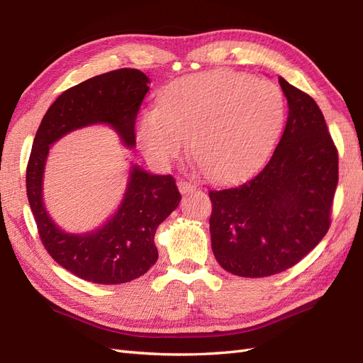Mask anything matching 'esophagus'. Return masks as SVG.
Instances as JSON below:
<instances>
[{
	"instance_id": "esophagus-1",
	"label": "esophagus",
	"mask_w": 363,
	"mask_h": 363,
	"mask_svg": "<svg viewBox=\"0 0 363 363\" xmlns=\"http://www.w3.org/2000/svg\"><path fill=\"white\" fill-rule=\"evenodd\" d=\"M179 189L182 194H189V192H194L196 189V186L191 182H186V180H179Z\"/></svg>"
}]
</instances>
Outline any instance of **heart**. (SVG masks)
Returning a JSON list of instances; mask_svg holds the SVG:
<instances>
[{
    "instance_id": "obj_1",
    "label": "heart",
    "mask_w": 363,
    "mask_h": 363,
    "mask_svg": "<svg viewBox=\"0 0 363 363\" xmlns=\"http://www.w3.org/2000/svg\"><path fill=\"white\" fill-rule=\"evenodd\" d=\"M284 121L277 84L233 71L184 77L142 113L138 135L160 163L180 156L192 136V156L212 179H235L263 162Z\"/></svg>"
}]
</instances>
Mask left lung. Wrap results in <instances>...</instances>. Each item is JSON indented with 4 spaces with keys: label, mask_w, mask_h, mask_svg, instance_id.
I'll return each instance as SVG.
<instances>
[{
    "label": "left lung",
    "mask_w": 363,
    "mask_h": 363,
    "mask_svg": "<svg viewBox=\"0 0 363 363\" xmlns=\"http://www.w3.org/2000/svg\"><path fill=\"white\" fill-rule=\"evenodd\" d=\"M289 104L269 162L255 177L208 191L213 255L240 277H268L296 265L330 227L337 150L313 98L279 79Z\"/></svg>",
    "instance_id": "left-lung-1"
}]
</instances>
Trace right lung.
<instances>
[{
  "instance_id": "obj_1",
  "label": "right lung",
  "mask_w": 363,
  "mask_h": 363,
  "mask_svg": "<svg viewBox=\"0 0 363 363\" xmlns=\"http://www.w3.org/2000/svg\"><path fill=\"white\" fill-rule=\"evenodd\" d=\"M148 83L144 72L123 68L72 86L50 106L33 140L26 184L39 238L60 267L87 281L119 284L144 276L159 256L156 230L175 211L182 195L172 175H152L133 167L124 200L107 224L86 235L65 233L42 201L50 145L75 128L103 123L112 125L127 147H133Z\"/></svg>"
}]
</instances>
